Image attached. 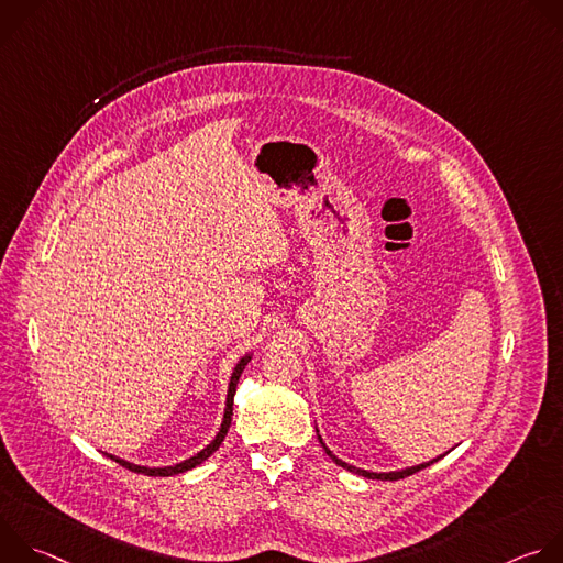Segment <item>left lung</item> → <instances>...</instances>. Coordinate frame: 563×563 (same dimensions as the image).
I'll return each instance as SVG.
<instances>
[{"label": "left lung", "instance_id": "obj_1", "mask_svg": "<svg viewBox=\"0 0 563 563\" xmlns=\"http://www.w3.org/2000/svg\"><path fill=\"white\" fill-rule=\"evenodd\" d=\"M316 434H318V441H320V445H323V450L328 452V456L336 463V465H341V467H345V470H350V472H356V474H361V476H367V478H376V481H396V478H406V476H410V474H415V472H419V470H423V467H428V465H432L434 461H439L441 456H437V459H432V461H426V463H419V465H410V467H400V470H389V472H372V470H363V467H356V465H352V463H345L343 459H339L328 445H325V441H323V437H320V432H318V428H316ZM450 452V450H448ZM445 452V454H448Z\"/></svg>", "mask_w": 563, "mask_h": 563}]
</instances>
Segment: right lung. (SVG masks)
<instances>
[{"label": "right lung", "mask_w": 563, "mask_h": 563, "mask_svg": "<svg viewBox=\"0 0 563 563\" xmlns=\"http://www.w3.org/2000/svg\"><path fill=\"white\" fill-rule=\"evenodd\" d=\"M252 352L250 354H245L243 358H240L238 363H235V367H233V372H231V378H229V387H227V400H224V415H222V423H220V428H218V434L200 450V452H196L194 456H189V459H185V461H180V463H176V465H165V467H148V465H137V463H131V461H124V459H120V456H115V454H107L109 459H113L115 463H120V465H124L126 470H133V472H140V474H146V476H174V474H183V472H187V470H194L196 465H200L202 461H207L218 448H220V443L224 441V437H227V430H229V426H231V415H233V396H235V385H238V378H240V374H243V369L247 367V363L252 361Z\"/></svg>", "instance_id": "right-lung-1"}]
</instances>
